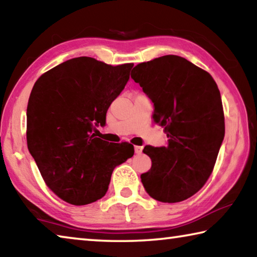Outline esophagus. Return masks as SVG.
I'll list each match as a JSON object with an SVG mask.
<instances>
[{"label": "esophagus", "mask_w": 257, "mask_h": 257, "mask_svg": "<svg viewBox=\"0 0 257 257\" xmlns=\"http://www.w3.org/2000/svg\"><path fill=\"white\" fill-rule=\"evenodd\" d=\"M143 151V146H135V153L136 154H141Z\"/></svg>", "instance_id": "esophagus-1"}]
</instances>
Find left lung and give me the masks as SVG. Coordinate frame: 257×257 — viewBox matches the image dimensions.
Masks as SVG:
<instances>
[{"mask_svg":"<svg viewBox=\"0 0 257 257\" xmlns=\"http://www.w3.org/2000/svg\"><path fill=\"white\" fill-rule=\"evenodd\" d=\"M132 78L154 104L168 145L145 146L152 167L141 176L152 198L177 203L205 185L224 138L220 90L210 73L178 55L137 64Z\"/></svg>","mask_w":257,"mask_h":257,"instance_id":"left-lung-1","label":"left lung"}]
</instances>
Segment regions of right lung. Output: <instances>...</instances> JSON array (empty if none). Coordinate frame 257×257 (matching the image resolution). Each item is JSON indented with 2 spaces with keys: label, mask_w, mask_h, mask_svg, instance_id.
I'll use <instances>...</instances> for the list:
<instances>
[{
  "label": "right lung",
  "mask_w": 257,
  "mask_h": 257,
  "mask_svg": "<svg viewBox=\"0 0 257 257\" xmlns=\"http://www.w3.org/2000/svg\"><path fill=\"white\" fill-rule=\"evenodd\" d=\"M133 63L110 66L88 56L68 60L38 78L27 106V145L43 179L72 205L102 198L115 167L134 155L129 143L96 137Z\"/></svg>",
  "instance_id": "add662e5"
}]
</instances>
